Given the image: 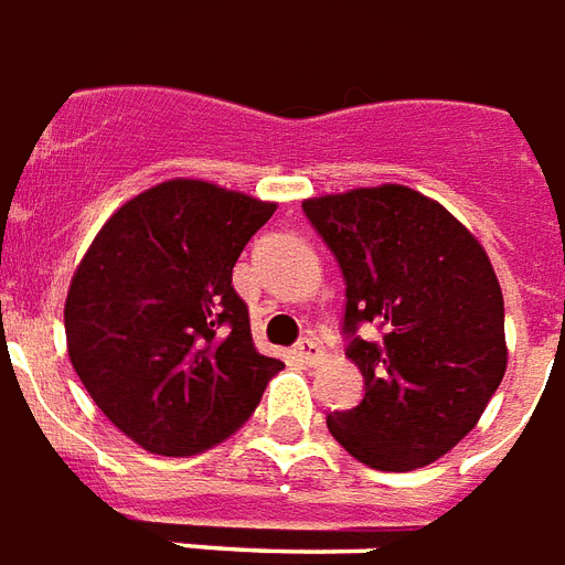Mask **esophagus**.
<instances>
[{"label": "esophagus", "mask_w": 565, "mask_h": 565, "mask_svg": "<svg viewBox=\"0 0 565 565\" xmlns=\"http://www.w3.org/2000/svg\"><path fill=\"white\" fill-rule=\"evenodd\" d=\"M296 353H299V359H302L305 365H320L326 359L323 347L317 344L315 338H302V341L296 344Z\"/></svg>", "instance_id": "34e87169"}]
</instances>
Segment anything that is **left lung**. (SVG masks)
Returning a JSON list of instances; mask_svg holds the SVG:
<instances>
[{"instance_id":"obj_1","label":"left lung","mask_w":565,"mask_h":565,"mask_svg":"<svg viewBox=\"0 0 565 565\" xmlns=\"http://www.w3.org/2000/svg\"><path fill=\"white\" fill-rule=\"evenodd\" d=\"M344 271L347 359L365 398L326 425L356 461L407 473L473 431L505 374L503 294L470 230L407 185L302 203ZM362 322L384 332L355 335Z\"/></svg>"}]
</instances>
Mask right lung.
<instances>
[{
    "instance_id": "obj_1",
    "label": "right lung",
    "mask_w": 565,
    "mask_h": 565,
    "mask_svg": "<svg viewBox=\"0 0 565 565\" xmlns=\"http://www.w3.org/2000/svg\"><path fill=\"white\" fill-rule=\"evenodd\" d=\"M275 203L170 179L113 212L65 299L71 365L107 419L154 455L227 440L284 367L257 353L233 290L242 248Z\"/></svg>"
}]
</instances>
